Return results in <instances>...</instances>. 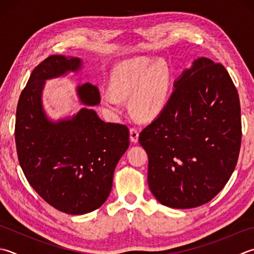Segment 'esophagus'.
<instances>
[{
    "label": "esophagus",
    "mask_w": 254,
    "mask_h": 254,
    "mask_svg": "<svg viewBox=\"0 0 254 254\" xmlns=\"http://www.w3.org/2000/svg\"><path fill=\"white\" fill-rule=\"evenodd\" d=\"M130 138L133 143H137L138 141V130L136 127L130 128Z\"/></svg>",
    "instance_id": "1"
}]
</instances>
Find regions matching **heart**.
Instances as JSON below:
<instances>
[{
    "mask_svg": "<svg viewBox=\"0 0 254 254\" xmlns=\"http://www.w3.org/2000/svg\"><path fill=\"white\" fill-rule=\"evenodd\" d=\"M112 89H104L102 99L109 108L120 107V98L130 97L133 113L151 120L165 110L171 93V71L163 61L136 57L119 64L113 70Z\"/></svg>",
    "mask_w": 254,
    "mask_h": 254,
    "instance_id": "obj_1",
    "label": "heart"
}]
</instances>
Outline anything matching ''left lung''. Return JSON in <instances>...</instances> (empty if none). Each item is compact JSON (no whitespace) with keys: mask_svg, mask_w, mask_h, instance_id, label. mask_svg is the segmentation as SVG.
Wrapping results in <instances>:
<instances>
[{"mask_svg":"<svg viewBox=\"0 0 254 254\" xmlns=\"http://www.w3.org/2000/svg\"><path fill=\"white\" fill-rule=\"evenodd\" d=\"M240 113L221 64L199 57L176 79L165 110L138 136L148 155V187L162 205L199 207L225 187L239 157Z\"/></svg>","mask_w":254,"mask_h":254,"instance_id":"1","label":"left lung"}]
</instances>
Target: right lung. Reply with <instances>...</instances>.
Here are the masks:
<instances>
[{"instance_id":"1","label":"right lung","mask_w":254,"mask_h":254,"mask_svg":"<svg viewBox=\"0 0 254 254\" xmlns=\"http://www.w3.org/2000/svg\"><path fill=\"white\" fill-rule=\"evenodd\" d=\"M78 57L53 55L34 69L17 103L15 142L28 183L59 211L83 215L101 207L110 195L113 173L130 144L126 126L104 122L91 107L100 103L92 83L76 88L83 104L72 117L54 121L43 107L49 79L78 72Z\"/></svg>"}]
</instances>
